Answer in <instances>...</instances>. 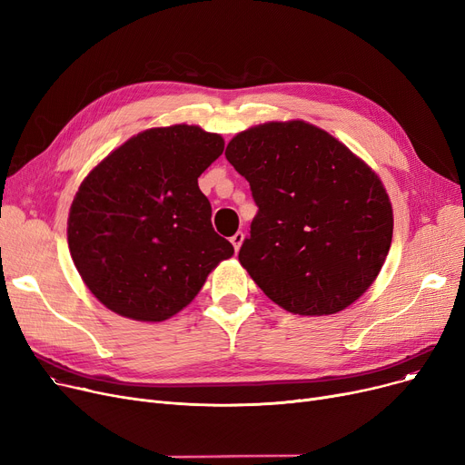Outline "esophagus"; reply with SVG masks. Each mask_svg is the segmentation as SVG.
<instances>
[{
	"mask_svg": "<svg viewBox=\"0 0 465 465\" xmlns=\"http://www.w3.org/2000/svg\"><path fill=\"white\" fill-rule=\"evenodd\" d=\"M242 239H245V233L242 232H237V233H233L232 235V245H233V249H235V252H239V249H241V245H242Z\"/></svg>",
	"mask_w": 465,
	"mask_h": 465,
	"instance_id": "1",
	"label": "esophagus"
}]
</instances>
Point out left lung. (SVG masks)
I'll use <instances>...</instances> for the list:
<instances>
[{"instance_id":"left-lung-1","label":"left lung","mask_w":465,"mask_h":465,"mask_svg":"<svg viewBox=\"0 0 465 465\" xmlns=\"http://www.w3.org/2000/svg\"><path fill=\"white\" fill-rule=\"evenodd\" d=\"M226 158L258 205L239 262L267 298L324 316L373 284L392 242V205L343 143L303 120L267 122L237 134Z\"/></svg>"}]
</instances>
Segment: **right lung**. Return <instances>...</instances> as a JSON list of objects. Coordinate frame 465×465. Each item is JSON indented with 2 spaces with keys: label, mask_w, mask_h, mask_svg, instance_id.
I'll list each match as a JSON object with an SVG mask.
<instances>
[{
  "label": "right lung",
  "mask_w": 465,
  "mask_h": 465,
  "mask_svg": "<svg viewBox=\"0 0 465 465\" xmlns=\"http://www.w3.org/2000/svg\"><path fill=\"white\" fill-rule=\"evenodd\" d=\"M223 151L224 139L198 126L153 128L90 171L71 203L67 242L84 284L107 309L162 322L233 254L213 230L198 186Z\"/></svg>",
  "instance_id": "obj_1"
}]
</instances>
